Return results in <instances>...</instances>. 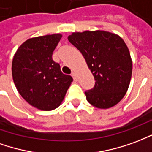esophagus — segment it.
Segmentation results:
<instances>
[{
	"mask_svg": "<svg viewBox=\"0 0 152 152\" xmlns=\"http://www.w3.org/2000/svg\"><path fill=\"white\" fill-rule=\"evenodd\" d=\"M71 75H72V77L74 78V80H76V79H77V74H76L75 72H73V73L71 74Z\"/></svg>",
	"mask_w": 152,
	"mask_h": 152,
	"instance_id": "34e87169",
	"label": "esophagus"
}]
</instances>
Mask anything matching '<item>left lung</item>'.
<instances>
[{
    "label": "left lung",
    "instance_id": "1",
    "mask_svg": "<svg viewBox=\"0 0 152 152\" xmlns=\"http://www.w3.org/2000/svg\"><path fill=\"white\" fill-rule=\"evenodd\" d=\"M68 40L81 52L94 76V88L85 91L88 102L99 109L119 103L129 88L133 70L124 40L101 30L73 33Z\"/></svg>",
    "mask_w": 152,
    "mask_h": 152
}]
</instances>
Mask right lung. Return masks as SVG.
I'll return each instance as SVG.
<instances>
[{"label":"right lung","mask_w":152,"mask_h":152,"mask_svg":"<svg viewBox=\"0 0 152 152\" xmlns=\"http://www.w3.org/2000/svg\"><path fill=\"white\" fill-rule=\"evenodd\" d=\"M61 37L56 33L30 38L19 47L13 59L12 76L17 90L27 102L41 110L57 108L73 81L52 60Z\"/></svg>","instance_id":"obj_1"}]
</instances>
